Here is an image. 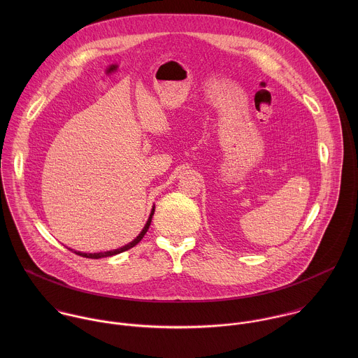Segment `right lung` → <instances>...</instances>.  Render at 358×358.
<instances>
[{
  "label": "right lung",
  "mask_w": 358,
  "mask_h": 358,
  "mask_svg": "<svg viewBox=\"0 0 358 358\" xmlns=\"http://www.w3.org/2000/svg\"><path fill=\"white\" fill-rule=\"evenodd\" d=\"M154 208L152 209V213H150V216H149V219H148V223L145 224V227H143V230L141 231V234L134 240V241H131L129 244H127V245H124L122 248H118V250H113V251H106V252H99V254H84V252H77V251H74L77 255L84 256V257H88V259H99V257H107V256H113L117 255V254H121V252H124V251H128V250H131L132 247H135L143 237H145V234L148 233V230H149V226H150V223H152V217H153L154 215ZM73 251V250H71Z\"/></svg>",
  "instance_id": "right-lung-1"
}]
</instances>
